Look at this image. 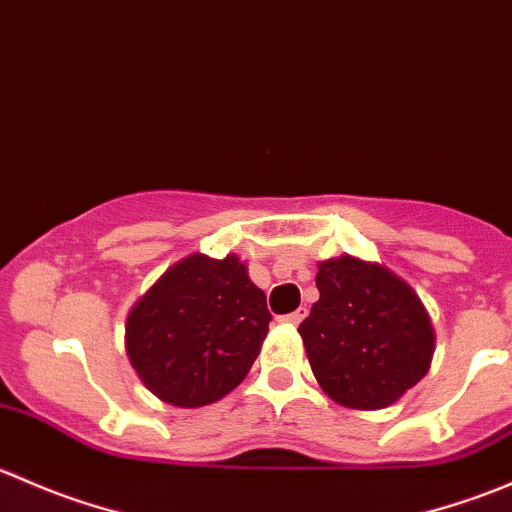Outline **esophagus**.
Wrapping results in <instances>:
<instances>
[{"label": "esophagus", "instance_id": "obj_1", "mask_svg": "<svg viewBox=\"0 0 512 512\" xmlns=\"http://www.w3.org/2000/svg\"><path fill=\"white\" fill-rule=\"evenodd\" d=\"M304 317H307V309H304V307H299V309H294V312H289V314H282V317H280V322H282V324H299V322H302Z\"/></svg>", "mask_w": 512, "mask_h": 512}]
</instances>
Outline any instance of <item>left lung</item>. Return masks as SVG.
Returning a JSON list of instances; mask_svg holds the SVG:
<instances>
[{
    "instance_id": "8db88e82",
    "label": "left lung",
    "mask_w": 512,
    "mask_h": 512,
    "mask_svg": "<svg viewBox=\"0 0 512 512\" xmlns=\"http://www.w3.org/2000/svg\"><path fill=\"white\" fill-rule=\"evenodd\" d=\"M317 289L297 329L317 384L347 409H389L431 369L436 332L421 297L354 255L319 262Z\"/></svg>"
}]
</instances>
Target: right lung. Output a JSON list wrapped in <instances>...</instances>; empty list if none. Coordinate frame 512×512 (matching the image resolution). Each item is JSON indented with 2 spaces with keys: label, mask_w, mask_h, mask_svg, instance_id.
Masks as SVG:
<instances>
[{
  "label": "right lung",
  "mask_w": 512,
  "mask_h": 512,
  "mask_svg": "<svg viewBox=\"0 0 512 512\" xmlns=\"http://www.w3.org/2000/svg\"><path fill=\"white\" fill-rule=\"evenodd\" d=\"M267 297L237 255L193 252L158 277L126 317V354L153 396L215 404L245 379L270 332Z\"/></svg>",
  "instance_id": "obj_1"
}]
</instances>
